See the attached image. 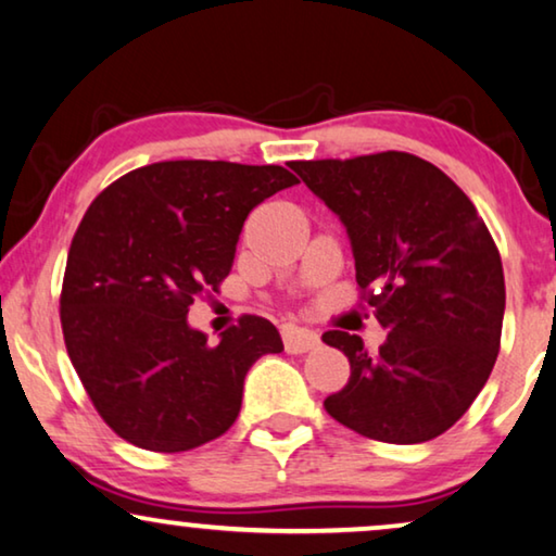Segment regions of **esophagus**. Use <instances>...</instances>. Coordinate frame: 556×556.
<instances>
[{"label": "esophagus", "mask_w": 556, "mask_h": 556, "mask_svg": "<svg viewBox=\"0 0 556 556\" xmlns=\"http://www.w3.org/2000/svg\"><path fill=\"white\" fill-rule=\"evenodd\" d=\"M320 343L318 333L308 331V328H298V326H286L283 328V345L288 353H305L313 351Z\"/></svg>", "instance_id": "obj_1"}]
</instances>
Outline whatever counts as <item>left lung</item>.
<instances>
[{"mask_svg": "<svg viewBox=\"0 0 556 556\" xmlns=\"http://www.w3.org/2000/svg\"><path fill=\"white\" fill-rule=\"evenodd\" d=\"M291 170L345 225L361 293L389 331L376 353L358 336L324 333L351 364L326 412L386 444L437 439L496 364L506 291L492 232L448 175L408 152L298 160Z\"/></svg>", "mask_w": 556, "mask_h": 556, "instance_id": "8db88e82", "label": "left lung"}]
</instances>
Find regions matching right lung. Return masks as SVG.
Returning a JSON list of instances; mask_svg holds the SVG:
<instances>
[{"label": "right lung", "instance_id": "right-lung-1", "mask_svg": "<svg viewBox=\"0 0 556 556\" xmlns=\"http://www.w3.org/2000/svg\"><path fill=\"white\" fill-rule=\"evenodd\" d=\"M295 182L280 165L167 160L123 175L87 207L60 320L72 366L117 437L178 454L236 421L248 368L283 351L278 328L243 316L211 345L188 311L230 273L248 213Z\"/></svg>", "mask_w": 556, "mask_h": 556}]
</instances>
